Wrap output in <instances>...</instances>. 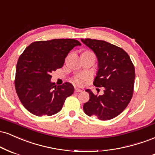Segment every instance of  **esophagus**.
<instances>
[{
	"mask_svg": "<svg viewBox=\"0 0 155 155\" xmlns=\"http://www.w3.org/2000/svg\"><path fill=\"white\" fill-rule=\"evenodd\" d=\"M82 91V90L81 89H80V88H76L75 89H74V92H81Z\"/></svg>",
	"mask_w": 155,
	"mask_h": 155,
	"instance_id": "34e87169",
	"label": "esophagus"
}]
</instances>
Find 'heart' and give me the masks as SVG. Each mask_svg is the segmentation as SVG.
<instances>
[{"instance_id":"obj_1","label":"heart","mask_w":155,"mask_h":155,"mask_svg":"<svg viewBox=\"0 0 155 155\" xmlns=\"http://www.w3.org/2000/svg\"><path fill=\"white\" fill-rule=\"evenodd\" d=\"M85 79H86V77H85V74H78L74 78V82L76 84L81 85L84 83Z\"/></svg>"}]
</instances>
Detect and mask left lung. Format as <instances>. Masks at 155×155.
Segmentation results:
<instances>
[{
    "instance_id": "8db88e82",
    "label": "left lung",
    "mask_w": 155,
    "mask_h": 155,
    "mask_svg": "<svg viewBox=\"0 0 155 155\" xmlns=\"http://www.w3.org/2000/svg\"><path fill=\"white\" fill-rule=\"evenodd\" d=\"M95 53L98 70L94 81L96 87H104L103 95H94L87 89L90 99L83 105L88 116L100 120L117 117L126 108L134 94L135 68L130 56L123 48L104 41L81 39Z\"/></svg>"
}]
</instances>
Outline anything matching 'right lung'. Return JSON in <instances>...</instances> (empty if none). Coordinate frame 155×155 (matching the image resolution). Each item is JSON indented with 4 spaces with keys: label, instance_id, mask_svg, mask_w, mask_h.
Instances as JSON below:
<instances>
[{
    "label": "right lung",
    "instance_id": "1",
    "mask_svg": "<svg viewBox=\"0 0 155 155\" xmlns=\"http://www.w3.org/2000/svg\"><path fill=\"white\" fill-rule=\"evenodd\" d=\"M81 43L74 39L35 41L27 46L16 64L15 88L23 106L36 116L55 114L73 94L70 83L56 86L53 71L62 67L69 52Z\"/></svg>",
    "mask_w": 155,
    "mask_h": 155
}]
</instances>
